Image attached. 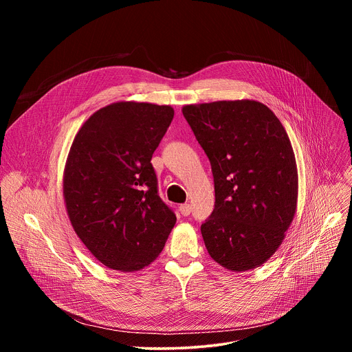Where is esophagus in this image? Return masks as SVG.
<instances>
[{
  "instance_id": "obj_1",
  "label": "esophagus",
  "mask_w": 352,
  "mask_h": 352,
  "mask_svg": "<svg viewBox=\"0 0 352 352\" xmlns=\"http://www.w3.org/2000/svg\"><path fill=\"white\" fill-rule=\"evenodd\" d=\"M179 212L182 216H189L190 214V205L185 204V205H181L179 206Z\"/></svg>"
}]
</instances>
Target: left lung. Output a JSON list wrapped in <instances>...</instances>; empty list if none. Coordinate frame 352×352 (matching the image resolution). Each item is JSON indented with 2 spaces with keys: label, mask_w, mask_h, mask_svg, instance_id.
Listing matches in <instances>:
<instances>
[{
  "label": "left lung",
  "mask_w": 352,
  "mask_h": 352,
  "mask_svg": "<svg viewBox=\"0 0 352 352\" xmlns=\"http://www.w3.org/2000/svg\"><path fill=\"white\" fill-rule=\"evenodd\" d=\"M182 114L214 179V209L200 226L209 255L234 272L263 265L296 208L298 174L284 126L254 100L190 104Z\"/></svg>",
  "instance_id": "1"
}]
</instances>
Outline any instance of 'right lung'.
<instances>
[{"label":"right lung","mask_w":352,"mask_h":352,"mask_svg":"<svg viewBox=\"0 0 352 352\" xmlns=\"http://www.w3.org/2000/svg\"><path fill=\"white\" fill-rule=\"evenodd\" d=\"M173 118L170 106L121 102L96 111L75 136L64 175L67 212L80 241L110 269L152 263L177 221L150 163Z\"/></svg>","instance_id":"obj_1"}]
</instances>
